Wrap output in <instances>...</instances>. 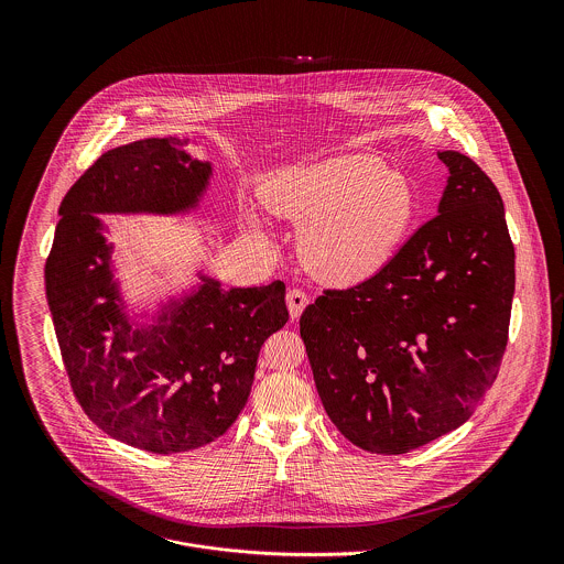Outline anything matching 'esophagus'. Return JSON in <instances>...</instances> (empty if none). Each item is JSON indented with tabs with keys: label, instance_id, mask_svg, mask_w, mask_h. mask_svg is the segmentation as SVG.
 <instances>
[{
	"label": "esophagus",
	"instance_id": "esophagus-1",
	"mask_svg": "<svg viewBox=\"0 0 564 564\" xmlns=\"http://www.w3.org/2000/svg\"><path fill=\"white\" fill-rule=\"evenodd\" d=\"M286 304H289L291 319L295 322V319H300L302 311L306 308V304H308V295H306L304 291H300V289H291V291H289V295H286Z\"/></svg>",
	"mask_w": 564,
	"mask_h": 564
}]
</instances>
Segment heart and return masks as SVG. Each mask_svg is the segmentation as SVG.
<instances>
[{
  "mask_svg": "<svg viewBox=\"0 0 564 564\" xmlns=\"http://www.w3.org/2000/svg\"><path fill=\"white\" fill-rule=\"evenodd\" d=\"M267 202L306 226L302 258L329 284H358L387 267L419 210L410 180L367 154L284 171L267 186Z\"/></svg>",
  "mask_w": 564,
  "mask_h": 564,
  "instance_id": "obj_1",
  "label": "heart"
}]
</instances>
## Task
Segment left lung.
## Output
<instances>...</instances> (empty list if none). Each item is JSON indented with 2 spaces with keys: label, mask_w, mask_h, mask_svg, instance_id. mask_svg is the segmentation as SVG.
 I'll use <instances>...</instances> for the list:
<instances>
[{
  "label": "left lung",
  "mask_w": 564,
  "mask_h": 564,
  "mask_svg": "<svg viewBox=\"0 0 564 564\" xmlns=\"http://www.w3.org/2000/svg\"><path fill=\"white\" fill-rule=\"evenodd\" d=\"M438 215L369 280L323 291L302 319L323 408L371 454L412 452L456 427L492 387L508 343L514 247L490 177L438 152Z\"/></svg>",
  "instance_id": "8db88e82"
}]
</instances>
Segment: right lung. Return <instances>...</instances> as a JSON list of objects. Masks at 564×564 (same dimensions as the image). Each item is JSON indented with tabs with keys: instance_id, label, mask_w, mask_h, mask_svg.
<instances>
[{
	"instance_id": "1",
	"label": "right lung",
	"mask_w": 564,
	"mask_h": 564,
	"mask_svg": "<svg viewBox=\"0 0 564 564\" xmlns=\"http://www.w3.org/2000/svg\"><path fill=\"white\" fill-rule=\"evenodd\" d=\"M186 139H145L106 152L61 204L45 293L63 362L86 416L152 454L204 447L237 421L262 343L289 322L286 289L199 284L139 323L115 280L108 228L97 215H184L208 191L213 164Z\"/></svg>"
}]
</instances>
